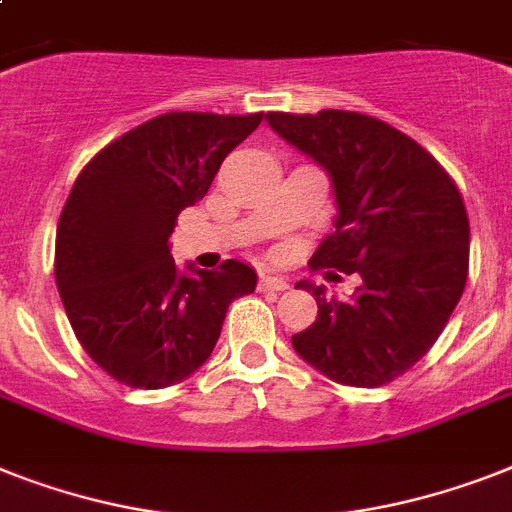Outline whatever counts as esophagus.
Instances as JSON below:
<instances>
[{
  "label": "esophagus",
  "mask_w": 512,
  "mask_h": 512,
  "mask_svg": "<svg viewBox=\"0 0 512 512\" xmlns=\"http://www.w3.org/2000/svg\"><path fill=\"white\" fill-rule=\"evenodd\" d=\"M257 286H260V292H284V289H289L284 278L278 276H260Z\"/></svg>",
  "instance_id": "34e87169"
}]
</instances>
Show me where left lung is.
I'll use <instances>...</instances> for the list:
<instances>
[{"instance_id":"obj_1","label":"left lung","mask_w":512,"mask_h":512,"mask_svg":"<svg viewBox=\"0 0 512 512\" xmlns=\"http://www.w3.org/2000/svg\"><path fill=\"white\" fill-rule=\"evenodd\" d=\"M281 139L326 168L336 231L315 268L357 273L350 299L299 281L318 318L292 336L297 355L344 386H384L434 347L463 297L471 226L450 173L384 120L350 110L268 112Z\"/></svg>"}]
</instances>
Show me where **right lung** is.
Returning <instances> with one entry per match:
<instances>
[{
  "label": "right lung",
  "instance_id": "1",
  "mask_svg": "<svg viewBox=\"0 0 512 512\" xmlns=\"http://www.w3.org/2000/svg\"><path fill=\"white\" fill-rule=\"evenodd\" d=\"M260 120L165 112L78 173L57 223L54 278L81 347L120 384L184 381L213 352L228 305L255 292L257 273L239 260L178 273L168 239Z\"/></svg>",
  "mask_w": 512,
  "mask_h": 512
}]
</instances>
